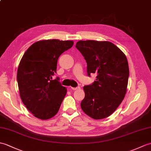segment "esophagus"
I'll use <instances>...</instances> for the list:
<instances>
[{"instance_id":"obj_1","label":"esophagus","mask_w":151,"mask_h":151,"mask_svg":"<svg viewBox=\"0 0 151 151\" xmlns=\"http://www.w3.org/2000/svg\"><path fill=\"white\" fill-rule=\"evenodd\" d=\"M71 88V89L72 90H78V89H80V87L78 86V87H70Z\"/></svg>"}]
</instances>
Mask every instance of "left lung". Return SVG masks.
I'll return each mask as SVG.
<instances>
[{
  "mask_svg": "<svg viewBox=\"0 0 151 151\" xmlns=\"http://www.w3.org/2000/svg\"><path fill=\"white\" fill-rule=\"evenodd\" d=\"M76 47L86 60L88 76L97 75L96 81L83 87L82 109L95 120L106 118L114 113L125 96L129 75L127 57L108 41L80 40Z\"/></svg>",
  "mask_w": 151,
  "mask_h": 151,
  "instance_id": "left-lung-1",
  "label": "left lung"
}]
</instances>
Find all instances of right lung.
Instances as JSON below:
<instances>
[{"label":"right lung","instance_id":"1","mask_svg":"<svg viewBox=\"0 0 151 151\" xmlns=\"http://www.w3.org/2000/svg\"><path fill=\"white\" fill-rule=\"evenodd\" d=\"M73 44L58 39L38 41L20 60L17 76L20 96L34 116L47 120L58 113L67 89L52 76L57 71L59 57Z\"/></svg>","mask_w":151,"mask_h":151}]
</instances>
